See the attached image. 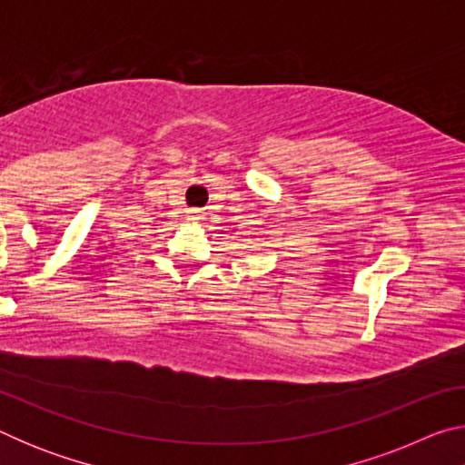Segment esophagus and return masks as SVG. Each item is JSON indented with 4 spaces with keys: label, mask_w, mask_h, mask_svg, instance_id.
<instances>
[{
    "label": "esophagus",
    "mask_w": 465,
    "mask_h": 465,
    "mask_svg": "<svg viewBox=\"0 0 465 465\" xmlns=\"http://www.w3.org/2000/svg\"><path fill=\"white\" fill-rule=\"evenodd\" d=\"M188 217H193V219H199V217H201V211H191V213H188Z\"/></svg>",
    "instance_id": "34e87169"
}]
</instances>
